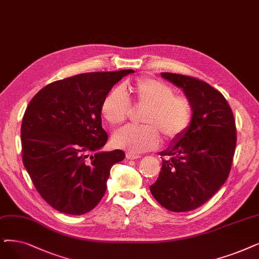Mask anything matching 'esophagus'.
Wrapping results in <instances>:
<instances>
[{"mask_svg": "<svg viewBox=\"0 0 259 259\" xmlns=\"http://www.w3.org/2000/svg\"><path fill=\"white\" fill-rule=\"evenodd\" d=\"M126 158L130 159V160H135V159L140 158V156H139V155H135L133 153H126Z\"/></svg>", "mask_w": 259, "mask_h": 259, "instance_id": "1", "label": "esophagus"}]
</instances>
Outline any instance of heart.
<instances>
[{
	"instance_id": "heart-1",
	"label": "heart",
	"mask_w": 259,
	"mask_h": 259,
	"mask_svg": "<svg viewBox=\"0 0 259 259\" xmlns=\"http://www.w3.org/2000/svg\"><path fill=\"white\" fill-rule=\"evenodd\" d=\"M132 105L146 108L140 126H125L112 136L113 146L138 154L156 149L159 134L168 141L183 136L190 126L193 117L190 100L181 95L162 80L139 77L126 82L122 89L110 90L100 107L102 118L108 125L119 126L127 120Z\"/></svg>"
}]
</instances>
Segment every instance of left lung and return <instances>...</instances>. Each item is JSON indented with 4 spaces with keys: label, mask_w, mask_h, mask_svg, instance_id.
<instances>
[{
    "label": "left lung",
    "mask_w": 259,
    "mask_h": 259,
    "mask_svg": "<svg viewBox=\"0 0 259 259\" xmlns=\"http://www.w3.org/2000/svg\"><path fill=\"white\" fill-rule=\"evenodd\" d=\"M161 76L183 88L193 110L189 128L165 157L150 190L161 206L186 212L200 207L229 178L237 142L231 106L220 91L196 77L170 72Z\"/></svg>",
    "instance_id": "obj_1"
}]
</instances>
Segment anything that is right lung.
I'll list each match as a JSON object with an SVG mask.
<instances>
[{
  "label": "right lung",
  "mask_w": 259,
  "mask_h": 259,
  "mask_svg": "<svg viewBox=\"0 0 259 259\" xmlns=\"http://www.w3.org/2000/svg\"><path fill=\"white\" fill-rule=\"evenodd\" d=\"M133 72L59 79L27 105L21 125L23 164L39 194L58 211L84 214L94 209L105 194L112 164L125 157L121 150L97 152L108 139L100 107L112 86Z\"/></svg>",
  "instance_id": "1"
}]
</instances>
